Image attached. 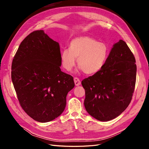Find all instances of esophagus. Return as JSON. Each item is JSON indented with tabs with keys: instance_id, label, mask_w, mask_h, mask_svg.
I'll list each match as a JSON object with an SVG mask.
<instances>
[{
	"instance_id": "obj_1",
	"label": "esophagus",
	"mask_w": 149,
	"mask_h": 149,
	"mask_svg": "<svg viewBox=\"0 0 149 149\" xmlns=\"http://www.w3.org/2000/svg\"><path fill=\"white\" fill-rule=\"evenodd\" d=\"M74 84L76 86H79L81 84L80 80L79 79V78H76V77L74 78Z\"/></svg>"
}]
</instances>
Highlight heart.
<instances>
[{
    "label": "heart",
    "mask_w": 149,
    "mask_h": 149,
    "mask_svg": "<svg viewBox=\"0 0 149 149\" xmlns=\"http://www.w3.org/2000/svg\"><path fill=\"white\" fill-rule=\"evenodd\" d=\"M109 54V48L104 42H97L88 36H81L73 39L68 49L61 53V65L67 71L75 66L77 58L78 66L86 74H94L100 71Z\"/></svg>",
    "instance_id": "obj_1"
}]
</instances>
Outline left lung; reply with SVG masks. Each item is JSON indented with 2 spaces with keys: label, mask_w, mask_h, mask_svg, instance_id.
<instances>
[{
  "label": "left lung",
  "mask_w": 149,
  "mask_h": 149,
  "mask_svg": "<svg viewBox=\"0 0 149 149\" xmlns=\"http://www.w3.org/2000/svg\"><path fill=\"white\" fill-rule=\"evenodd\" d=\"M136 71L132 52L124 41L119 40L114 45L102 68L81 81L86 111L101 121L119 116L132 100Z\"/></svg>",
  "instance_id": "1"
}]
</instances>
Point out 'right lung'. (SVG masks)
Here are the masks:
<instances>
[{"instance_id":"1","label":"right lung","mask_w":149,"mask_h":149,"mask_svg":"<svg viewBox=\"0 0 149 149\" xmlns=\"http://www.w3.org/2000/svg\"><path fill=\"white\" fill-rule=\"evenodd\" d=\"M60 45L35 30L24 38L13 58L11 78L17 99L33 119L47 123L60 116L73 76L61 71Z\"/></svg>"}]
</instances>
